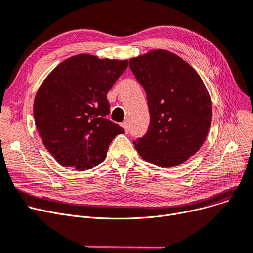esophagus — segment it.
<instances>
[{"instance_id": "esophagus-1", "label": "esophagus", "mask_w": 253, "mask_h": 253, "mask_svg": "<svg viewBox=\"0 0 253 253\" xmlns=\"http://www.w3.org/2000/svg\"><path fill=\"white\" fill-rule=\"evenodd\" d=\"M121 126H122V127L124 128V130H125V132H126V133H128V131H129V126H128V123H127V121H124V122H122V123H121Z\"/></svg>"}]
</instances>
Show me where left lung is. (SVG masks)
Wrapping results in <instances>:
<instances>
[{"label":"left lung","mask_w":253,"mask_h":253,"mask_svg":"<svg viewBox=\"0 0 253 253\" xmlns=\"http://www.w3.org/2000/svg\"><path fill=\"white\" fill-rule=\"evenodd\" d=\"M147 94L150 124L133 144L141 158L161 168L179 166L201 149L212 120L201 76L177 54L152 50L129 61Z\"/></svg>","instance_id":"obj_1"}]
</instances>
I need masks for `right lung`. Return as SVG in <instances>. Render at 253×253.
Listing matches in <instances>:
<instances>
[{
    "mask_svg": "<svg viewBox=\"0 0 253 253\" xmlns=\"http://www.w3.org/2000/svg\"><path fill=\"white\" fill-rule=\"evenodd\" d=\"M127 66V60L78 54L58 65L40 85L33 108L36 128L61 166L80 171L98 166L113 139L124 133L106 119V96Z\"/></svg>",
    "mask_w": 253,
    "mask_h": 253,
    "instance_id": "1",
    "label": "right lung"
}]
</instances>
